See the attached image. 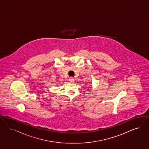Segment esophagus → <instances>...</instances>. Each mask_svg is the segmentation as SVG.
I'll return each mask as SVG.
<instances>
[{
  "mask_svg": "<svg viewBox=\"0 0 149 149\" xmlns=\"http://www.w3.org/2000/svg\"><path fill=\"white\" fill-rule=\"evenodd\" d=\"M69 81L70 82H73L74 81V78H73V77H70V78H69Z\"/></svg>",
  "mask_w": 149,
  "mask_h": 149,
  "instance_id": "1",
  "label": "esophagus"
}]
</instances>
